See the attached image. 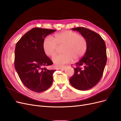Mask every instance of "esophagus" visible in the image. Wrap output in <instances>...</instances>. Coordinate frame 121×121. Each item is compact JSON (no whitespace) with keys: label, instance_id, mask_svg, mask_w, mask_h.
<instances>
[{"label":"esophagus","instance_id":"obj_1","mask_svg":"<svg viewBox=\"0 0 121 121\" xmlns=\"http://www.w3.org/2000/svg\"><path fill=\"white\" fill-rule=\"evenodd\" d=\"M65 67H63V68H59L58 69H61V70H65Z\"/></svg>","mask_w":121,"mask_h":121}]
</instances>
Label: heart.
<instances>
[{
    "label": "heart",
    "mask_w": 121,
    "mask_h": 121,
    "mask_svg": "<svg viewBox=\"0 0 121 121\" xmlns=\"http://www.w3.org/2000/svg\"><path fill=\"white\" fill-rule=\"evenodd\" d=\"M63 54L52 58V61L56 67H62L73 60L78 61L86 53L88 48L87 39L78 33L65 31L56 33L53 39L46 37L43 43L44 52L47 56H52L58 51V47H63Z\"/></svg>",
    "instance_id": "b5f03b06"
}]
</instances>
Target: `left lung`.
<instances>
[{"label":"left lung","mask_w":121,"mask_h":121,"mask_svg":"<svg viewBox=\"0 0 121 121\" xmlns=\"http://www.w3.org/2000/svg\"><path fill=\"white\" fill-rule=\"evenodd\" d=\"M72 30L78 31L87 39L88 48L82 59L76 64L69 83L77 89L87 90L95 86L103 75L107 60L105 44L99 35L88 29L77 27Z\"/></svg>","instance_id":"8db88e82"}]
</instances>
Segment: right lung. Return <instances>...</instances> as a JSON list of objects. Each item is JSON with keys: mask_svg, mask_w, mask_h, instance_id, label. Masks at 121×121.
<instances>
[{"mask_svg": "<svg viewBox=\"0 0 121 121\" xmlns=\"http://www.w3.org/2000/svg\"><path fill=\"white\" fill-rule=\"evenodd\" d=\"M56 31L34 28L16 44L14 67L24 85L34 92H43L52 84L56 70L44 68L52 65L53 62L44 52L43 43L47 35Z\"/></svg>", "mask_w": 121, "mask_h": 121, "instance_id": "1", "label": "right lung"}]
</instances>
